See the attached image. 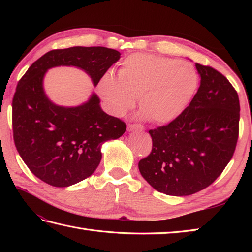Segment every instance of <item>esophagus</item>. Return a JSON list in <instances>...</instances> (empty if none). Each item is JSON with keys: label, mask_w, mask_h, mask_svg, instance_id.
I'll use <instances>...</instances> for the list:
<instances>
[{"label": "esophagus", "mask_w": 252, "mask_h": 252, "mask_svg": "<svg viewBox=\"0 0 252 252\" xmlns=\"http://www.w3.org/2000/svg\"><path fill=\"white\" fill-rule=\"evenodd\" d=\"M144 127L141 125H127V131L133 132V131H143Z\"/></svg>", "instance_id": "1"}]
</instances>
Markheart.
<instances>
[{
    "instance_id": "obj_1",
    "label": "heart",
    "mask_w": 252,
    "mask_h": 252,
    "mask_svg": "<svg viewBox=\"0 0 252 252\" xmlns=\"http://www.w3.org/2000/svg\"><path fill=\"white\" fill-rule=\"evenodd\" d=\"M198 84L199 77L189 63L136 53L122 61L117 77L105 73L97 89L115 116L125 115L138 97L141 117L165 125L183 114Z\"/></svg>"
}]
</instances>
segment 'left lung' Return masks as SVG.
I'll use <instances>...</instances> for the list:
<instances>
[{
	"label": "left lung",
	"instance_id": "8db88e82",
	"mask_svg": "<svg viewBox=\"0 0 252 252\" xmlns=\"http://www.w3.org/2000/svg\"><path fill=\"white\" fill-rule=\"evenodd\" d=\"M200 77L189 106L168 126L149 131L153 149L138 169L155 189L189 196L206 189L226 167L236 147L239 99L228 80L196 63Z\"/></svg>",
	"mask_w": 252,
	"mask_h": 252
}]
</instances>
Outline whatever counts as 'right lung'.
Here are the masks:
<instances>
[{
  "label": "right lung",
  "instance_id": "obj_1",
  "mask_svg": "<svg viewBox=\"0 0 252 252\" xmlns=\"http://www.w3.org/2000/svg\"><path fill=\"white\" fill-rule=\"evenodd\" d=\"M103 46H73L47 52L19 80L13 98L15 146L27 167L55 187L73 185L92 174L101 160V145L126 132V123L107 115L92 92L78 106H60L47 97L44 77L54 67L81 69L94 87L120 60Z\"/></svg>",
  "mask_w": 252,
  "mask_h": 252
}]
</instances>
